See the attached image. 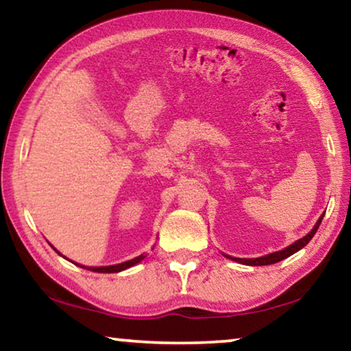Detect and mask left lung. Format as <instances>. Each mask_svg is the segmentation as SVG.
Masks as SVG:
<instances>
[{
	"mask_svg": "<svg viewBox=\"0 0 351 351\" xmlns=\"http://www.w3.org/2000/svg\"><path fill=\"white\" fill-rule=\"evenodd\" d=\"M323 215H324V214H323ZM323 215H321V217L318 219V222H316L313 230H311V232H310L308 234H306V237L297 239V241H295L294 244H291V246H287L286 249H282V251L268 254V256H263V257H258V258H238V257H230V256H227V257L232 258V261H234V262L244 263V265H252V267H257V265H271V263L281 262L282 258L292 256V254L297 252V251H299V249H302L304 246H306V244H308L310 239L315 237L316 230L319 228V223H321V220H323Z\"/></svg>",
	"mask_w": 351,
	"mask_h": 351,
	"instance_id": "8db88e82",
	"label": "left lung"
}]
</instances>
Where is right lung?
Listing matches in <instances>:
<instances>
[{"label": "right lung", "mask_w": 351, "mask_h": 351, "mask_svg": "<svg viewBox=\"0 0 351 351\" xmlns=\"http://www.w3.org/2000/svg\"><path fill=\"white\" fill-rule=\"evenodd\" d=\"M142 258H145V256H138L136 258H132V261H128V262H123V263H118V265H110V267H83V268H88L90 271H97V273H118V271H123L126 270V268L136 265L142 261ZM81 267V265H80Z\"/></svg>", "instance_id": "right-lung-1"}]
</instances>
